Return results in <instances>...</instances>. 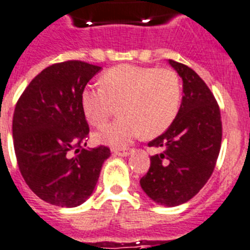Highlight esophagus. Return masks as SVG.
<instances>
[{
    "mask_svg": "<svg viewBox=\"0 0 250 250\" xmlns=\"http://www.w3.org/2000/svg\"><path fill=\"white\" fill-rule=\"evenodd\" d=\"M131 153V149H116L114 155L119 156V157H127Z\"/></svg>",
    "mask_w": 250,
    "mask_h": 250,
    "instance_id": "34e87169",
    "label": "esophagus"
}]
</instances>
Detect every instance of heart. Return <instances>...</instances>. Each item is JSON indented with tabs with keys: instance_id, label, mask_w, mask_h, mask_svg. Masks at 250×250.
I'll list each match as a JSON object with an SVG mask.
<instances>
[{
	"instance_id": "obj_1",
	"label": "heart",
	"mask_w": 250,
	"mask_h": 250,
	"mask_svg": "<svg viewBox=\"0 0 250 250\" xmlns=\"http://www.w3.org/2000/svg\"><path fill=\"white\" fill-rule=\"evenodd\" d=\"M101 88L85 86L80 105L92 125H104L119 104L116 122L94 134L97 142L123 147L143 133L155 137L170 127L181 101L180 79L170 69L118 65L99 78Z\"/></svg>"
}]
</instances>
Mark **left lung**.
Listing matches in <instances>:
<instances>
[{"label": "left lung", "instance_id": "1", "mask_svg": "<svg viewBox=\"0 0 250 250\" xmlns=\"http://www.w3.org/2000/svg\"><path fill=\"white\" fill-rule=\"evenodd\" d=\"M182 79V101L167 131L148 143L164 151L151 156L142 190L158 205L188 203L211 176L221 146L220 109L210 89L196 73L168 60Z\"/></svg>", "mask_w": 250, "mask_h": 250}]
</instances>
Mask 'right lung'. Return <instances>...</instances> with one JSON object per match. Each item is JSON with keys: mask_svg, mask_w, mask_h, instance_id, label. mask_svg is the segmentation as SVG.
<instances>
[{"mask_svg": "<svg viewBox=\"0 0 250 250\" xmlns=\"http://www.w3.org/2000/svg\"><path fill=\"white\" fill-rule=\"evenodd\" d=\"M101 66L70 60L41 71L15 107L12 137L23 180L41 200L75 208L88 200L110 156L85 148L89 134L80 94ZM74 150L77 155L71 156Z\"/></svg>", "mask_w": 250, "mask_h": 250, "instance_id": "right-lung-1", "label": "right lung"}]
</instances>
